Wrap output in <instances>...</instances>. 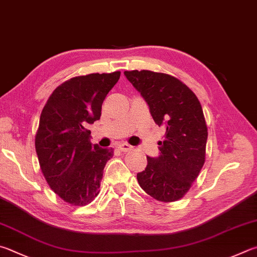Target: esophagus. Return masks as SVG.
<instances>
[{
    "instance_id": "esophagus-1",
    "label": "esophagus",
    "mask_w": 257,
    "mask_h": 257,
    "mask_svg": "<svg viewBox=\"0 0 257 257\" xmlns=\"http://www.w3.org/2000/svg\"><path fill=\"white\" fill-rule=\"evenodd\" d=\"M118 148L121 152H129L133 149V146H130V145L127 143H121L118 145Z\"/></svg>"
}]
</instances>
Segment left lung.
I'll list each match as a JSON object with an SVG mask.
<instances>
[{
    "instance_id": "8db88e82",
    "label": "left lung",
    "mask_w": 257,
    "mask_h": 257,
    "mask_svg": "<svg viewBox=\"0 0 257 257\" xmlns=\"http://www.w3.org/2000/svg\"><path fill=\"white\" fill-rule=\"evenodd\" d=\"M147 102L155 123L166 129L160 156L147 157L137 174L141 188L162 202L183 198L206 161L208 128L197 95L176 77L152 71H125Z\"/></svg>"
}]
</instances>
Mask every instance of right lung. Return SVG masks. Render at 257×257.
<instances>
[{"mask_svg": "<svg viewBox=\"0 0 257 257\" xmlns=\"http://www.w3.org/2000/svg\"><path fill=\"white\" fill-rule=\"evenodd\" d=\"M120 72L88 74L60 84L40 114L35 145L50 189L72 206H86L100 192L103 169L112 148L90 142L88 124L101 116L102 103Z\"/></svg>", "mask_w": 257, "mask_h": 257, "instance_id": "add662e5", "label": "right lung"}]
</instances>
